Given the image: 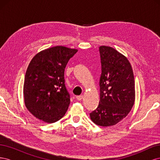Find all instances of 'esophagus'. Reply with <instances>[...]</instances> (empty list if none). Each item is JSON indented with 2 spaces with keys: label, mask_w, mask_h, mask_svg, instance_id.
I'll use <instances>...</instances> for the list:
<instances>
[{
  "label": "esophagus",
  "mask_w": 160,
  "mask_h": 160,
  "mask_svg": "<svg viewBox=\"0 0 160 160\" xmlns=\"http://www.w3.org/2000/svg\"><path fill=\"white\" fill-rule=\"evenodd\" d=\"M77 99L79 100V101H81L82 100V99L83 98V95H79V96H77Z\"/></svg>",
  "instance_id": "esophagus-1"
}]
</instances>
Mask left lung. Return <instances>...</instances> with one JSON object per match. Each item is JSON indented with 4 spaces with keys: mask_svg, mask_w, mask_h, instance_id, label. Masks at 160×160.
Returning <instances> with one entry per match:
<instances>
[{
    "mask_svg": "<svg viewBox=\"0 0 160 160\" xmlns=\"http://www.w3.org/2000/svg\"><path fill=\"white\" fill-rule=\"evenodd\" d=\"M101 74L100 101L90 113L93 122L103 127L112 126L125 118L135 101V81L129 61L113 48L99 47Z\"/></svg>",
    "mask_w": 160,
    "mask_h": 160,
    "instance_id": "obj_1",
    "label": "left lung"
}]
</instances>
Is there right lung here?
Masks as SVG:
<instances>
[{
    "instance_id": "1",
    "label": "right lung",
    "mask_w": 160,
    "mask_h": 160,
    "mask_svg": "<svg viewBox=\"0 0 160 160\" xmlns=\"http://www.w3.org/2000/svg\"><path fill=\"white\" fill-rule=\"evenodd\" d=\"M77 52L57 46L32 58L25 74L23 93L27 109L37 119L54 123L65 115L71 98L65 84V69Z\"/></svg>"
}]
</instances>
